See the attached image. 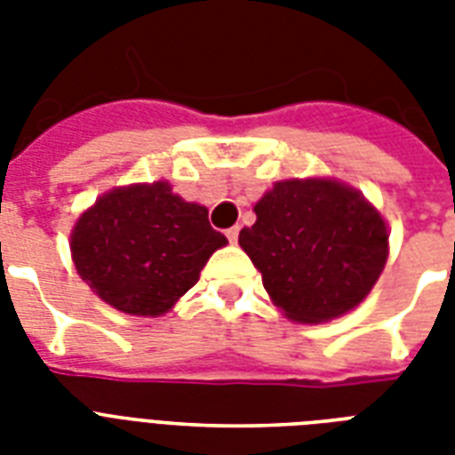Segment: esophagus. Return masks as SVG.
Instances as JSON below:
<instances>
[{
    "label": "esophagus",
    "instance_id": "obj_1",
    "mask_svg": "<svg viewBox=\"0 0 455 455\" xmlns=\"http://www.w3.org/2000/svg\"><path fill=\"white\" fill-rule=\"evenodd\" d=\"M238 234H241V228H238V227L227 228V238H228V243H235V241H238Z\"/></svg>",
    "mask_w": 455,
    "mask_h": 455
}]
</instances>
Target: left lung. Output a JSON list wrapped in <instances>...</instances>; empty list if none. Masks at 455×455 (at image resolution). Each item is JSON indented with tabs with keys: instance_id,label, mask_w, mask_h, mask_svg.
Wrapping results in <instances>:
<instances>
[{
	"instance_id": "1",
	"label": "left lung",
	"mask_w": 455,
	"mask_h": 455,
	"mask_svg": "<svg viewBox=\"0 0 455 455\" xmlns=\"http://www.w3.org/2000/svg\"><path fill=\"white\" fill-rule=\"evenodd\" d=\"M238 235L271 299L302 323L366 298L387 262V227L363 196L331 179L278 181Z\"/></svg>"
}]
</instances>
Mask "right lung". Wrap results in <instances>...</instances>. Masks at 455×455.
Returning a JSON list of instances; mask_svg holds the SVG:
<instances>
[{
  "label": "right lung",
  "instance_id": "1",
  "mask_svg": "<svg viewBox=\"0 0 455 455\" xmlns=\"http://www.w3.org/2000/svg\"><path fill=\"white\" fill-rule=\"evenodd\" d=\"M227 235L207 210L174 196L167 181L106 193L73 231V262L82 281L110 307L160 316L191 291Z\"/></svg>",
  "mask_w": 455,
  "mask_h": 455
}]
</instances>
